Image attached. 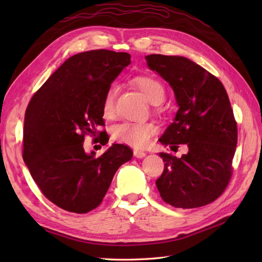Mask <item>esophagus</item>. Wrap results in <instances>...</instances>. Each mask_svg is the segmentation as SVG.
I'll use <instances>...</instances> for the list:
<instances>
[{
    "instance_id": "34e87169",
    "label": "esophagus",
    "mask_w": 262,
    "mask_h": 262,
    "mask_svg": "<svg viewBox=\"0 0 262 262\" xmlns=\"http://www.w3.org/2000/svg\"><path fill=\"white\" fill-rule=\"evenodd\" d=\"M146 153L143 152V151H140V149H134V157L137 158V159H143L145 158Z\"/></svg>"
}]
</instances>
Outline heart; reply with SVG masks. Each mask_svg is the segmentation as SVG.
<instances>
[{
  "instance_id": "heart-1",
  "label": "heart",
  "mask_w": 262,
  "mask_h": 262,
  "mask_svg": "<svg viewBox=\"0 0 262 262\" xmlns=\"http://www.w3.org/2000/svg\"><path fill=\"white\" fill-rule=\"evenodd\" d=\"M133 82L152 104H160L164 100L165 89L162 83L155 77L141 75L136 76ZM116 93L117 89L114 84L110 85L104 93L102 113L105 118H111L115 114ZM157 130L158 127L153 122H122L113 128V137L120 143L141 148L147 145L149 138Z\"/></svg>"
}]
</instances>
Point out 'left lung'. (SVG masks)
<instances>
[{"mask_svg": "<svg viewBox=\"0 0 262 262\" xmlns=\"http://www.w3.org/2000/svg\"><path fill=\"white\" fill-rule=\"evenodd\" d=\"M145 59L169 83L179 107L159 141L188 147L181 158L160 153L165 163L158 190L176 208L202 207L223 193L232 176L237 127L229 96L216 76L186 57L152 54Z\"/></svg>", "mask_w": 262, "mask_h": 262, "instance_id": "1", "label": "left lung"}]
</instances>
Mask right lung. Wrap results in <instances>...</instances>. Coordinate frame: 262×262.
<instances>
[{
	"mask_svg": "<svg viewBox=\"0 0 262 262\" xmlns=\"http://www.w3.org/2000/svg\"><path fill=\"white\" fill-rule=\"evenodd\" d=\"M129 64L128 53L99 49L76 54L28 104L22 157L43 196L62 209L84 214L97 208L116 171L133 158L124 144H113L99 158L83 148L84 136H97L104 126L105 91ZM100 138L102 145L109 141Z\"/></svg>",
	"mask_w": 262,
	"mask_h": 262,
	"instance_id": "1",
	"label": "right lung"
}]
</instances>
